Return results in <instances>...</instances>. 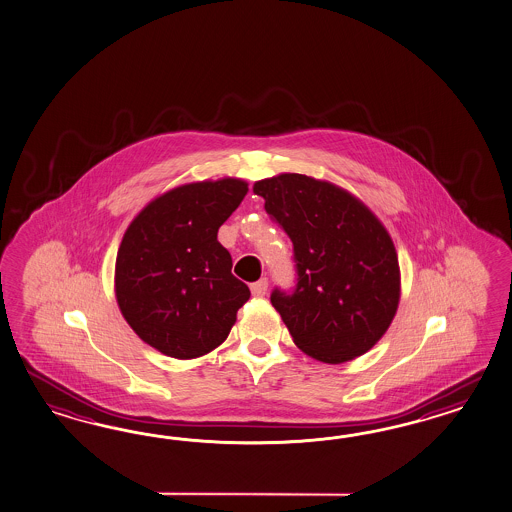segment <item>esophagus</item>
Here are the masks:
<instances>
[{
    "label": "esophagus",
    "instance_id": "obj_1",
    "mask_svg": "<svg viewBox=\"0 0 512 512\" xmlns=\"http://www.w3.org/2000/svg\"><path fill=\"white\" fill-rule=\"evenodd\" d=\"M267 288H269V282H267V278H260V280H256V282H252L250 284V292L252 295H256V297H262L267 293Z\"/></svg>",
    "mask_w": 512,
    "mask_h": 512
}]
</instances>
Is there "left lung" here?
<instances>
[{
    "label": "left lung",
    "mask_w": 512,
    "mask_h": 512,
    "mask_svg": "<svg viewBox=\"0 0 512 512\" xmlns=\"http://www.w3.org/2000/svg\"><path fill=\"white\" fill-rule=\"evenodd\" d=\"M252 190L292 239L295 286L275 288L271 303L297 348L331 365L366 353L400 299L387 230L346 190L303 174L263 179Z\"/></svg>",
    "instance_id": "8db88e82"
}]
</instances>
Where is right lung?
Masks as SVG:
<instances>
[{"mask_svg":"<svg viewBox=\"0 0 512 512\" xmlns=\"http://www.w3.org/2000/svg\"><path fill=\"white\" fill-rule=\"evenodd\" d=\"M249 187L241 179L190 183L147 205L123 235L116 297L123 318L149 346L194 359L226 340L249 301L217 241Z\"/></svg>","mask_w":512,"mask_h":512,"instance_id":"add662e5","label":"right lung"}]
</instances>
